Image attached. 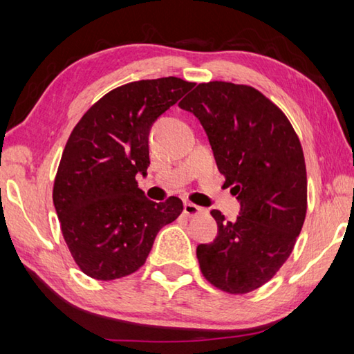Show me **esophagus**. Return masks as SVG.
<instances>
[{"label": "esophagus", "mask_w": 354, "mask_h": 354, "mask_svg": "<svg viewBox=\"0 0 354 354\" xmlns=\"http://www.w3.org/2000/svg\"><path fill=\"white\" fill-rule=\"evenodd\" d=\"M203 212H205V209L194 205V203H184V214L189 215V217H196Z\"/></svg>", "instance_id": "34e87169"}]
</instances>
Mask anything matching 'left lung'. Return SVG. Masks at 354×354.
<instances>
[{
    "label": "left lung",
    "mask_w": 354,
    "mask_h": 354,
    "mask_svg": "<svg viewBox=\"0 0 354 354\" xmlns=\"http://www.w3.org/2000/svg\"><path fill=\"white\" fill-rule=\"evenodd\" d=\"M179 107L200 120L226 187L237 195L236 221L214 209L217 237L196 247L201 273L227 293H248L290 256L308 206L303 148L287 117L250 86L198 84Z\"/></svg>",
    "instance_id": "8db88e82"
}]
</instances>
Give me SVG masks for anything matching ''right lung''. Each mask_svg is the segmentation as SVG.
<instances>
[{"instance_id": "obj_1", "label": "right lung", "mask_w": 354, "mask_h": 354, "mask_svg": "<svg viewBox=\"0 0 354 354\" xmlns=\"http://www.w3.org/2000/svg\"><path fill=\"white\" fill-rule=\"evenodd\" d=\"M194 86L175 76L124 84L71 131L53 201L65 243L87 277L111 281L139 270L160 227L183 212L178 196L148 200L136 176H147L153 123Z\"/></svg>"}]
</instances>
